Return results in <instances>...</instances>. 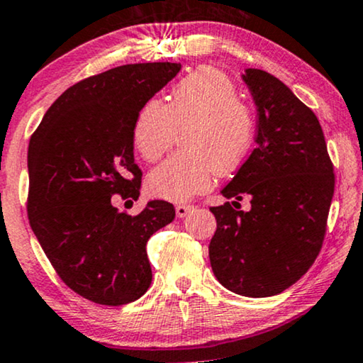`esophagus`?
<instances>
[{"mask_svg": "<svg viewBox=\"0 0 363 363\" xmlns=\"http://www.w3.org/2000/svg\"><path fill=\"white\" fill-rule=\"evenodd\" d=\"M191 211H194V206H191V203H179V206H176V216L179 218L186 217Z\"/></svg>", "mask_w": 363, "mask_h": 363, "instance_id": "obj_1", "label": "esophagus"}]
</instances>
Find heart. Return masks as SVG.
<instances>
[{
  "label": "heart",
  "mask_w": 363,
  "mask_h": 363,
  "mask_svg": "<svg viewBox=\"0 0 363 363\" xmlns=\"http://www.w3.org/2000/svg\"><path fill=\"white\" fill-rule=\"evenodd\" d=\"M181 131L184 151L147 179L150 191L167 201H187L207 191L217 172L237 169L252 147L255 115L225 72L203 65L172 86L167 105L151 99L141 106L133 141L146 161H157Z\"/></svg>",
  "instance_id": "1"
}]
</instances>
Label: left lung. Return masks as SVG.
I'll return each instance as SVG.
<instances>
[{
  "label": "left lung",
  "mask_w": 363,
  "mask_h": 363,
  "mask_svg": "<svg viewBox=\"0 0 363 363\" xmlns=\"http://www.w3.org/2000/svg\"><path fill=\"white\" fill-rule=\"evenodd\" d=\"M242 77L258 111L257 147L222 189L235 201L211 208L217 230L208 258L228 291L268 298L294 284L318 258L334 166L313 110L264 70L247 69ZM242 195L252 199L250 211L233 207Z\"/></svg>",
  "instance_id": "8db88e82"
}]
</instances>
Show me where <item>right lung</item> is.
Listing matches in <instances>:
<instances>
[{"label":"right lung","instance_id":"1","mask_svg":"<svg viewBox=\"0 0 363 363\" xmlns=\"http://www.w3.org/2000/svg\"><path fill=\"white\" fill-rule=\"evenodd\" d=\"M179 70L176 62L128 64L82 80L49 106L30 136V228L60 279L96 304H128L146 293V243L176 217L166 201H150L138 216L115 201L140 197L133 125Z\"/></svg>","mask_w":363,"mask_h":363}]
</instances>
